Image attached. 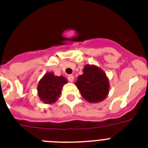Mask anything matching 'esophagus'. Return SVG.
I'll return each mask as SVG.
<instances>
[{
    "label": "esophagus",
    "instance_id": "obj_1",
    "mask_svg": "<svg viewBox=\"0 0 148 148\" xmlns=\"http://www.w3.org/2000/svg\"><path fill=\"white\" fill-rule=\"evenodd\" d=\"M67 79H68V81H69V82H73V81H74V76H73V75H68V77H67Z\"/></svg>",
    "mask_w": 148,
    "mask_h": 148
}]
</instances>
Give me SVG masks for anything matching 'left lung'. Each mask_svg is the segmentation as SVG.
Masks as SVG:
<instances>
[{
    "label": "left lung",
    "mask_w": 148,
    "mask_h": 148,
    "mask_svg": "<svg viewBox=\"0 0 148 148\" xmlns=\"http://www.w3.org/2000/svg\"><path fill=\"white\" fill-rule=\"evenodd\" d=\"M75 85L82 97L92 103L104 100L109 92V81L105 73L95 66H84L83 74L78 77Z\"/></svg>",
    "instance_id": "obj_1"
}]
</instances>
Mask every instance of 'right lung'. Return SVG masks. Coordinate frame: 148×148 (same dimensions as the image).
Wrapping results in <instances>:
<instances>
[{"label":"right lung","mask_w":148,"mask_h":148,"mask_svg":"<svg viewBox=\"0 0 148 148\" xmlns=\"http://www.w3.org/2000/svg\"><path fill=\"white\" fill-rule=\"evenodd\" d=\"M66 83L67 81L64 77L56 76L52 73L45 74L38 86V93L40 99L47 104L56 102L61 95L62 87Z\"/></svg>","instance_id":"obj_1"}]
</instances>
